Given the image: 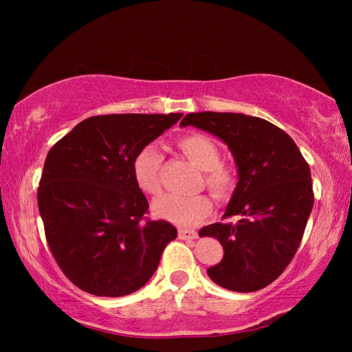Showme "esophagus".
I'll list each match as a JSON object with an SVG mask.
<instances>
[{
	"label": "esophagus",
	"mask_w": 352,
	"mask_h": 352,
	"mask_svg": "<svg viewBox=\"0 0 352 352\" xmlns=\"http://www.w3.org/2000/svg\"><path fill=\"white\" fill-rule=\"evenodd\" d=\"M178 237L183 241H189V239H195L197 237V231L194 230H186V228H182L178 230Z\"/></svg>",
	"instance_id": "1"
}]
</instances>
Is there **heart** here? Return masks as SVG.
Wrapping results in <instances>:
<instances>
[{"label": "heart", "mask_w": 352, "mask_h": 352, "mask_svg": "<svg viewBox=\"0 0 352 352\" xmlns=\"http://www.w3.org/2000/svg\"><path fill=\"white\" fill-rule=\"evenodd\" d=\"M178 147L189 160L205 170V182L219 199H226L236 186V170L231 164L220 162V148L211 136L189 133L178 140ZM163 164V152L157 144H147L135 155L132 174L142 192L155 195L162 190L160 170ZM212 211V199L208 194L183 195L168 194L153 204V212L158 217L180 226H195Z\"/></svg>", "instance_id": "heart-1"}]
</instances>
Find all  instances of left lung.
Listing matches in <instances>:
<instances>
[{
    "instance_id": "left-lung-1",
    "label": "left lung",
    "mask_w": 352,
    "mask_h": 352,
    "mask_svg": "<svg viewBox=\"0 0 352 352\" xmlns=\"http://www.w3.org/2000/svg\"><path fill=\"white\" fill-rule=\"evenodd\" d=\"M194 126L222 140L233 153L239 182L223 217L200 236L222 243L223 259L208 276L233 292H256L281 275L294 259L314 206L311 169L294 140L272 122L242 113H189Z\"/></svg>"
}]
</instances>
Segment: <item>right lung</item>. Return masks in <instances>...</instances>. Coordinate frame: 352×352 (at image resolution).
<instances>
[{
    "label": "right lung",
    "mask_w": 352,
    "mask_h": 352,
    "mask_svg": "<svg viewBox=\"0 0 352 352\" xmlns=\"http://www.w3.org/2000/svg\"><path fill=\"white\" fill-rule=\"evenodd\" d=\"M182 116H91L47 153L37 192L46 241L65 276L83 292L133 294L177 237L174 225L147 219L148 204L132 163Z\"/></svg>",
    "instance_id": "add662e5"
}]
</instances>
